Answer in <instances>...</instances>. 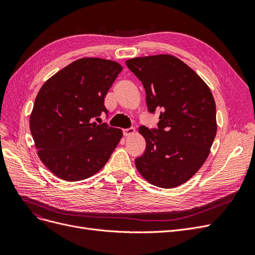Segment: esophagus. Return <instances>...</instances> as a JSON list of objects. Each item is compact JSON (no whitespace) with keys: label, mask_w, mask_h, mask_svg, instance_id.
<instances>
[{"label":"esophagus","mask_w":255,"mask_h":255,"mask_svg":"<svg viewBox=\"0 0 255 255\" xmlns=\"http://www.w3.org/2000/svg\"><path fill=\"white\" fill-rule=\"evenodd\" d=\"M135 132H136V129L134 128H125L123 129V135L125 136H132V135H134L135 134Z\"/></svg>","instance_id":"obj_1"}]
</instances>
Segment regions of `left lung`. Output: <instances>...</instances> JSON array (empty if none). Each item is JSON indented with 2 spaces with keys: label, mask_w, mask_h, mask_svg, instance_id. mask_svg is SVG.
<instances>
[{
  "label": "left lung",
  "mask_w": 255,
  "mask_h": 255,
  "mask_svg": "<svg viewBox=\"0 0 255 255\" xmlns=\"http://www.w3.org/2000/svg\"><path fill=\"white\" fill-rule=\"evenodd\" d=\"M126 64L143 85L149 112L161 111L157 129H138L146 145L135 159L137 170L155 186H180L202 167L217 133L212 91L189 66L169 54Z\"/></svg>",
  "instance_id": "1"
}]
</instances>
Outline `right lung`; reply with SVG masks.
Wrapping results in <instances>:
<instances>
[{"label":"right lung","mask_w":255,"mask_h":255,"mask_svg":"<svg viewBox=\"0 0 255 255\" xmlns=\"http://www.w3.org/2000/svg\"><path fill=\"white\" fill-rule=\"evenodd\" d=\"M122 69L110 59L80 58L51 76L38 92L30 133L40 160L59 179H88L118 145L122 129L92 120L107 114L104 99Z\"/></svg>","instance_id":"obj_1"}]
</instances>
